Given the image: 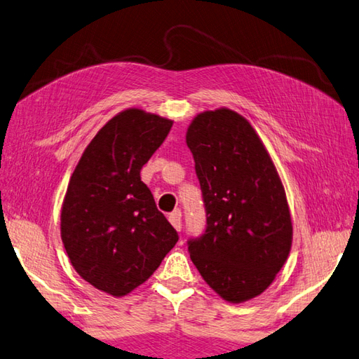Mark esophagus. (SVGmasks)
I'll use <instances>...</instances> for the list:
<instances>
[{"instance_id": "obj_1", "label": "esophagus", "mask_w": 359, "mask_h": 359, "mask_svg": "<svg viewBox=\"0 0 359 359\" xmlns=\"http://www.w3.org/2000/svg\"><path fill=\"white\" fill-rule=\"evenodd\" d=\"M170 222L172 224V227L177 231L182 230V213H180V210H174V212L170 215Z\"/></svg>"}]
</instances>
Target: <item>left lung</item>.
Here are the masks:
<instances>
[{"instance_id":"1","label":"left lung","mask_w":359,"mask_h":359,"mask_svg":"<svg viewBox=\"0 0 359 359\" xmlns=\"http://www.w3.org/2000/svg\"><path fill=\"white\" fill-rule=\"evenodd\" d=\"M205 230L189 238L191 262L224 300L240 304L268 287L290 255L292 224L276 166L236 111H203L189 124Z\"/></svg>"}]
</instances>
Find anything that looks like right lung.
I'll return each mask as SVG.
<instances>
[{
	"label": "right lung",
	"mask_w": 359,
	"mask_h": 359,
	"mask_svg": "<svg viewBox=\"0 0 359 359\" xmlns=\"http://www.w3.org/2000/svg\"><path fill=\"white\" fill-rule=\"evenodd\" d=\"M171 128L143 110L121 111L91 140L69 179L63 245L76 272L110 296L144 283L179 241L140 177Z\"/></svg>",
	"instance_id": "right-lung-1"
}]
</instances>
